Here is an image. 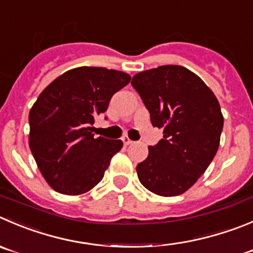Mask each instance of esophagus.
Returning <instances> with one entry per match:
<instances>
[{
    "instance_id": "esophagus-1",
    "label": "esophagus",
    "mask_w": 253,
    "mask_h": 253,
    "mask_svg": "<svg viewBox=\"0 0 253 253\" xmlns=\"http://www.w3.org/2000/svg\"><path fill=\"white\" fill-rule=\"evenodd\" d=\"M123 143H124V145H130L133 143V140H130L128 136H123Z\"/></svg>"
}]
</instances>
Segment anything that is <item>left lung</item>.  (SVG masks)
I'll list each match as a JSON object with an SVG mask.
<instances>
[{"label": "left lung", "mask_w": 253, "mask_h": 253, "mask_svg": "<svg viewBox=\"0 0 253 253\" xmlns=\"http://www.w3.org/2000/svg\"><path fill=\"white\" fill-rule=\"evenodd\" d=\"M131 85L164 136L136 167L144 187L177 196L206 171L220 145L223 115L203 79L181 66H161L135 74Z\"/></svg>", "instance_id": "obj_1"}]
</instances>
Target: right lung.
<instances>
[{"instance_id":"add662e5","label":"right lung","mask_w":253,"mask_h":253,"mask_svg":"<svg viewBox=\"0 0 253 253\" xmlns=\"http://www.w3.org/2000/svg\"><path fill=\"white\" fill-rule=\"evenodd\" d=\"M124 72L78 67L43 89L30 110L28 143L47 184L63 195H82L99 184L123 141L94 138V118L130 82Z\"/></svg>"}]
</instances>
